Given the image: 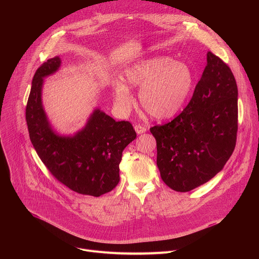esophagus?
<instances>
[{"instance_id":"obj_1","label":"esophagus","mask_w":259,"mask_h":259,"mask_svg":"<svg viewBox=\"0 0 259 259\" xmlns=\"http://www.w3.org/2000/svg\"><path fill=\"white\" fill-rule=\"evenodd\" d=\"M134 129H135V131H136V133H137L138 135L146 132V128L143 127V126H140V125H136V126L134 127Z\"/></svg>"}]
</instances>
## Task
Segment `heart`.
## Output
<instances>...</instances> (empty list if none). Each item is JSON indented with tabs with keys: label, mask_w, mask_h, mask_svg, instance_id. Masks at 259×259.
<instances>
[{
	"label": "heart",
	"mask_w": 259,
	"mask_h": 259,
	"mask_svg": "<svg viewBox=\"0 0 259 259\" xmlns=\"http://www.w3.org/2000/svg\"><path fill=\"white\" fill-rule=\"evenodd\" d=\"M193 84V71L187 63L168 56L143 58L125 68L124 82L115 83V104L121 113H129L134 101L129 87L139 88L138 99L145 112L158 120L169 119L187 102Z\"/></svg>",
	"instance_id": "b5f03b06"
}]
</instances>
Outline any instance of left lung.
<instances>
[{"label": "left lung", "mask_w": 259, "mask_h": 259, "mask_svg": "<svg viewBox=\"0 0 259 259\" xmlns=\"http://www.w3.org/2000/svg\"><path fill=\"white\" fill-rule=\"evenodd\" d=\"M238 131V87L231 68L207 53L193 97L171 122L151 128L157 165L167 186L190 192L213 178L232 156Z\"/></svg>", "instance_id": "8db88e82"}]
</instances>
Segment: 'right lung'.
<instances>
[{
  "mask_svg": "<svg viewBox=\"0 0 259 259\" xmlns=\"http://www.w3.org/2000/svg\"><path fill=\"white\" fill-rule=\"evenodd\" d=\"M60 65V57L55 56L34 73L25 110L29 138L58 181L78 194L99 197L119 183L122 153L136 138V133L129 122H116L97 107L81 130L72 135L59 134L44 109L42 90L44 79L55 73Z\"/></svg>",
  "mask_w": 259,
  "mask_h": 259,
  "instance_id": "obj_1",
  "label": "right lung"
}]
</instances>
